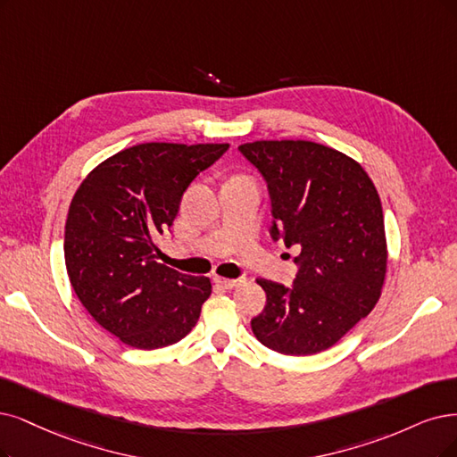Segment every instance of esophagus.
Returning a JSON list of instances; mask_svg holds the SVG:
<instances>
[{
    "label": "esophagus",
    "instance_id": "1",
    "mask_svg": "<svg viewBox=\"0 0 457 457\" xmlns=\"http://www.w3.org/2000/svg\"><path fill=\"white\" fill-rule=\"evenodd\" d=\"M214 280H216L220 286H224V288H228V290L239 288V286L245 282V280H241V278H224V277H216Z\"/></svg>",
    "mask_w": 457,
    "mask_h": 457
}]
</instances>
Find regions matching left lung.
<instances>
[{
	"mask_svg": "<svg viewBox=\"0 0 457 457\" xmlns=\"http://www.w3.org/2000/svg\"><path fill=\"white\" fill-rule=\"evenodd\" d=\"M267 180L271 235L297 246L292 288L256 280L265 309L252 318L256 339L284 356L328 350L380 299L387 267L384 214L365 169L312 141H254L239 146Z\"/></svg>",
	"mask_w": 457,
	"mask_h": 457,
	"instance_id": "obj_1",
	"label": "left lung"
}]
</instances>
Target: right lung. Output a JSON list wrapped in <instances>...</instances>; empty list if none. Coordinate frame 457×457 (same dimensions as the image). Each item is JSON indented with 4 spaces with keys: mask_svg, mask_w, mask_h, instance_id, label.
Listing matches in <instances>:
<instances>
[{
    "mask_svg": "<svg viewBox=\"0 0 457 457\" xmlns=\"http://www.w3.org/2000/svg\"><path fill=\"white\" fill-rule=\"evenodd\" d=\"M228 143H143L101 162L77 188L65 222L63 256L80 303L124 345L154 350L197 324L211 278L158 260L156 237L179 212L190 182Z\"/></svg>",
    "mask_w": 457,
    "mask_h": 457,
    "instance_id": "obj_1",
    "label": "right lung"
}]
</instances>
